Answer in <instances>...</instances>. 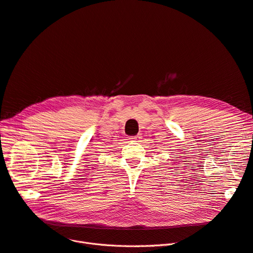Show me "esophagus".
Returning <instances> with one entry per match:
<instances>
[{"label": "esophagus", "mask_w": 253, "mask_h": 253, "mask_svg": "<svg viewBox=\"0 0 253 253\" xmlns=\"http://www.w3.org/2000/svg\"><path fill=\"white\" fill-rule=\"evenodd\" d=\"M141 137L139 136V135H135V136H131L129 139H131V140H133V141H138L139 139H140Z\"/></svg>", "instance_id": "esophagus-1"}]
</instances>
